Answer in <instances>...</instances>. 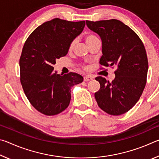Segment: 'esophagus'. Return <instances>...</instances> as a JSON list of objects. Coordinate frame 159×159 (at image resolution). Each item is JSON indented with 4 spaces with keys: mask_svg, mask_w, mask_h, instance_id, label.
Returning <instances> with one entry per match:
<instances>
[{
    "mask_svg": "<svg viewBox=\"0 0 159 159\" xmlns=\"http://www.w3.org/2000/svg\"><path fill=\"white\" fill-rule=\"evenodd\" d=\"M93 79V77L91 76H85L84 78H83V80H84V81H89V80H91Z\"/></svg>",
    "mask_w": 159,
    "mask_h": 159,
    "instance_id": "34e87169",
    "label": "esophagus"
}]
</instances>
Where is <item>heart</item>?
Listing matches in <instances>:
<instances>
[{
	"label": "heart",
	"instance_id": "heart-1",
	"mask_svg": "<svg viewBox=\"0 0 159 159\" xmlns=\"http://www.w3.org/2000/svg\"><path fill=\"white\" fill-rule=\"evenodd\" d=\"M96 39H98V38H97L95 36H94L93 34H88L87 36H85V41H86V43H87L88 45H89L90 43H92L93 41H95V40H96ZM74 45H75L74 41L70 43V44L69 45V50L71 51L73 50Z\"/></svg>",
	"mask_w": 159,
	"mask_h": 159
}]
</instances>
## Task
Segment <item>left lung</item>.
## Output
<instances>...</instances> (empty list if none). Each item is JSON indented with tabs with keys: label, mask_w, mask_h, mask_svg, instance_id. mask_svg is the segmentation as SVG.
Returning <instances> with one entry per match:
<instances>
[{
	"label": "left lung",
	"mask_w": 159,
	"mask_h": 159,
	"mask_svg": "<svg viewBox=\"0 0 159 159\" xmlns=\"http://www.w3.org/2000/svg\"><path fill=\"white\" fill-rule=\"evenodd\" d=\"M86 25L102 39L100 66L117 67L111 82L95 78L100 84L95 93L96 101L110 115L125 114L138 102L146 85L148 60L144 45L138 35L119 20H86Z\"/></svg>",
	"instance_id": "left-lung-1"
}]
</instances>
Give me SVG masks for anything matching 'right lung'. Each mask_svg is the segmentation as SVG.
I'll return each mask as SVG.
<instances>
[{
    "label": "right lung",
    "instance_id": "add662e5",
    "mask_svg": "<svg viewBox=\"0 0 159 159\" xmlns=\"http://www.w3.org/2000/svg\"><path fill=\"white\" fill-rule=\"evenodd\" d=\"M85 25V21L53 19L38 26L25 43L20 59V82L29 102L43 114L54 116L65 110L71 88L83 82V76L74 72L54 73L52 66L66 55L70 43Z\"/></svg>",
    "mask_w": 159,
    "mask_h": 159
}]
</instances>
